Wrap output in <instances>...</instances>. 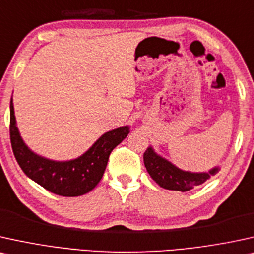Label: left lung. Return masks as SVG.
<instances>
[{
    "instance_id": "8db88e82",
    "label": "left lung",
    "mask_w": 254,
    "mask_h": 254,
    "mask_svg": "<svg viewBox=\"0 0 254 254\" xmlns=\"http://www.w3.org/2000/svg\"><path fill=\"white\" fill-rule=\"evenodd\" d=\"M144 164L151 176V178L158 184L160 188L166 190L186 192L190 191L195 186L201 185L211 176L216 175L218 168L212 169L206 173H191L183 171L172 165L168 160L157 156L151 147H147L144 152Z\"/></svg>"
}]
</instances>
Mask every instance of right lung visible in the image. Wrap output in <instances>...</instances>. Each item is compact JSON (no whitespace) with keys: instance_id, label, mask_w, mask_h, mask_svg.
Instances as JSON below:
<instances>
[{"instance_id":"add662e5","label":"right lung","mask_w":254,"mask_h":254,"mask_svg":"<svg viewBox=\"0 0 254 254\" xmlns=\"http://www.w3.org/2000/svg\"><path fill=\"white\" fill-rule=\"evenodd\" d=\"M130 132L129 127L109 131L79 158L70 162H53L31 152L24 145L15 123L10 101V143L18 165L29 178L53 193L77 197L88 193L98 184L107 168L111 151Z\"/></svg>"}]
</instances>
